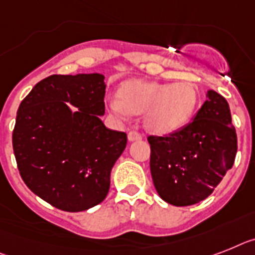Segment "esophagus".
Segmentation results:
<instances>
[{"instance_id": "obj_1", "label": "esophagus", "mask_w": 255, "mask_h": 255, "mask_svg": "<svg viewBox=\"0 0 255 255\" xmlns=\"http://www.w3.org/2000/svg\"><path fill=\"white\" fill-rule=\"evenodd\" d=\"M128 139H129L130 142H134V140H140L142 139V135H140L139 132H136V131H129V134H128Z\"/></svg>"}]
</instances>
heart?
I'll return each mask as SVG.
<instances>
[{
  "instance_id": "1",
  "label": "heart",
  "mask_w": 255,
  "mask_h": 255,
  "mask_svg": "<svg viewBox=\"0 0 255 255\" xmlns=\"http://www.w3.org/2000/svg\"><path fill=\"white\" fill-rule=\"evenodd\" d=\"M198 90L190 82L160 83L131 79L120 87L119 96L108 100L109 108L120 116L144 113L151 131L167 135L188 125L198 108Z\"/></svg>"
}]
</instances>
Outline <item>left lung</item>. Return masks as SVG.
<instances>
[{
	"instance_id": "1",
	"label": "left lung",
	"mask_w": 255,
	"mask_h": 255,
	"mask_svg": "<svg viewBox=\"0 0 255 255\" xmlns=\"http://www.w3.org/2000/svg\"><path fill=\"white\" fill-rule=\"evenodd\" d=\"M206 98L184 129L147 138L153 185L169 205L190 206L206 199L235 163L237 135L228 103L214 90Z\"/></svg>"
}]
</instances>
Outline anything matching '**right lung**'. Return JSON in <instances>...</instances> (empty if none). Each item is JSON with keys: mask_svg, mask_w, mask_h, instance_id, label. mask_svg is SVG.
I'll use <instances>...</instances> for the list:
<instances>
[{"mask_svg": "<svg viewBox=\"0 0 255 255\" xmlns=\"http://www.w3.org/2000/svg\"><path fill=\"white\" fill-rule=\"evenodd\" d=\"M104 75H50L16 112L12 148L22 180L56 208L86 211L102 203L128 136L104 125ZM67 104L77 108L71 111Z\"/></svg>", "mask_w": 255, "mask_h": 255, "instance_id": "add662e5", "label": "right lung"}]
</instances>
